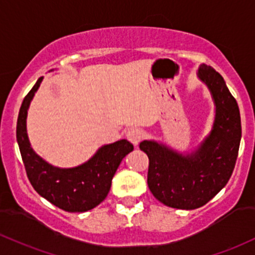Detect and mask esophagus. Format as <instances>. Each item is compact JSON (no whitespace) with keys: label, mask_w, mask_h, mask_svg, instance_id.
Here are the masks:
<instances>
[{"label":"esophagus","mask_w":255,"mask_h":255,"mask_svg":"<svg viewBox=\"0 0 255 255\" xmlns=\"http://www.w3.org/2000/svg\"><path fill=\"white\" fill-rule=\"evenodd\" d=\"M145 134L140 128H130L127 132V139L132 142L133 145H138L142 139H144Z\"/></svg>","instance_id":"1"}]
</instances>
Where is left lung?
Masks as SVG:
<instances>
[{"label":"left lung","mask_w":255,"mask_h":255,"mask_svg":"<svg viewBox=\"0 0 255 255\" xmlns=\"http://www.w3.org/2000/svg\"><path fill=\"white\" fill-rule=\"evenodd\" d=\"M198 76L215 103L213 129L201 146L183 156L155 141L139 145L149 157L150 191L159 202L177 209L200 208L228 184L241 141L240 109L223 76L206 64L200 66Z\"/></svg>","instance_id":"left-lung-1"}]
</instances>
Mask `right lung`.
<instances>
[{"instance_id": "obj_1", "label": "right lung", "mask_w": 255, "mask_h": 255, "mask_svg": "<svg viewBox=\"0 0 255 255\" xmlns=\"http://www.w3.org/2000/svg\"><path fill=\"white\" fill-rule=\"evenodd\" d=\"M41 81L42 77L25 96L16 122V140L26 175L36 192L58 208L70 213L91 211L105 200L120 163L134 147L126 139L105 145L76 168L60 169L43 161L33 152L26 134L27 109Z\"/></svg>"}]
</instances>
